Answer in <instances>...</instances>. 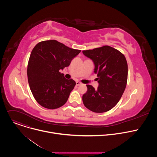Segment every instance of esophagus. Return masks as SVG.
Instances as JSON below:
<instances>
[{"label": "esophagus", "instance_id": "34e87169", "mask_svg": "<svg viewBox=\"0 0 157 157\" xmlns=\"http://www.w3.org/2000/svg\"><path fill=\"white\" fill-rule=\"evenodd\" d=\"M76 86H79V85H81V84H82V83H81V82H79V81H76Z\"/></svg>", "mask_w": 157, "mask_h": 157}]
</instances>
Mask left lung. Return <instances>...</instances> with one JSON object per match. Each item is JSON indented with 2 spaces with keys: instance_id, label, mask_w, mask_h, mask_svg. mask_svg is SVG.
Here are the masks:
<instances>
[{
  "instance_id": "8db88e82",
  "label": "left lung",
  "mask_w": 157,
  "mask_h": 157,
  "mask_svg": "<svg viewBox=\"0 0 157 157\" xmlns=\"http://www.w3.org/2000/svg\"><path fill=\"white\" fill-rule=\"evenodd\" d=\"M82 53L94 62L99 83L97 89L86 85L83 104L94 113H105L118 103L125 91L128 75L126 58L119 50L107 45Z\"/></svg>"
}]
</instances>
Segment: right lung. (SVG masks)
<instances>
[{
	"label": "right lung",
	"instance_id": "obj_1",
	"mask_svg": "<svg viewBox=\"0 0 157 157\" xmlns=\"http://www.w3.org/2000/svg\"><path fill=\"white\" fill-rule=\"evenodd\" d=\"M81 50L70 48L55 40L39 42L32 51L27 66L32 93L42 107L55 109L68 101L76 82L59 72L68 66Z\"/></svg>",
	"mask_w": 157,
	"mask_h": 157
}]
</instances>
